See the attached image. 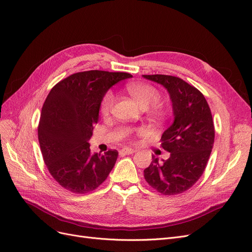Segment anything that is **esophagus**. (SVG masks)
Masks as SVG:
<instances>
[{"instance_id": "esophagus-1", "label": "esophagus", "mask_w": 252, "mask_h": 252, "mask_svg": "<svg viewBox=\"0 0 252 252\" xmlns=\"http://www.w3.org/2000/svg\"><path fill=\"white\" fill-rule=\"evenodd\" d=\"M121 154H126V155H129V154H132L134 152H136L135 149H132V148H123L122 150L120 151Z\"/></svg>"}]
</instances>
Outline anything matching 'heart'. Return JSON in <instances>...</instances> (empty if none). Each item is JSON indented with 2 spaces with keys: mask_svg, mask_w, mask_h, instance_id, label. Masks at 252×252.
Wrapping results in <instances>:
<instances>
[{
  "mask_svg": "<svg viewBox=\"0 0 252 252\" xmlns=\"http://www.w3.org/2000/svg\"><path fill=\"white\" fill-rule=\"evenodd\" d=\"M127 92L130 94L137 104L144 108H150L152 106L157 104L160 100V92L158 90L148 84H130L126 87ZM115 102V96L112 91H107L102 99H101V103H100V112H101L103 115H107L110 110L113 108ZM152 113L154 116H156L158 119L163 118V113L161 110L155 106L152 108Z\"/></svg>",
  "mask_w": 252,
  "mask_h": 252,
  "instance_id": "b5f03b06",
  "label": "heart"
}]
</instances>
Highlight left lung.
Returning a JSON list of instances; mask_svg holds the SVG:
<instances>
[{"mask_svg": "<svg viewBox=\"0 0 252 252\" xmlns=\"http://www.w3.org/2000/svg\"><path fill=\"white\" fill-rule=\"evenodd\" d=\"M143 76L167 90L175 117L160 139L161 147L170 153L169 158L160 162L152 156L144 177L161 194H180L204 174L215 137L212 114L202 92L182 78L164 74Z\"/></svg>", "mask_w": 252, "mask_h": 252, "instance_id": "8db88e82", "label": "left lung"}]
</instances>
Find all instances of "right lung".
<instances>
[{"mask_svg": "<svg viewBox=\"0 0 252 252\" xmlns=\"http://www.w3.org/2000/svg\"><path fill=\"white\" fill-rule=\"evenodd\" d=\"M126 72H77L59 82L47 95L38 125V139L49 174L63 188L85 194L101 185L113 169L117 150L91 154L88 140L98 122L103 95Z\"/></svg>", "mask_w": 252, "mask_h": 252, "instance_id": "1", "label": "right lung"}]
</instances>
